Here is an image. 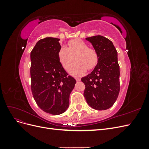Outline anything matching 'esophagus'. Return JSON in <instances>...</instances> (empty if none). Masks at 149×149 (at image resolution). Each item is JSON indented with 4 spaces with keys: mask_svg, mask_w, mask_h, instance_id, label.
<instances>
[{
    "mask_svg": "<svg viewBox=\"0 0 149 149\" xmlns=\"http://www.w3.org/2000/svg\"><path fill=\"white\" fill-rule=\"evenodd\" d=\"M75 79H76V81H79L81 80L80 78H75Z\"/></svg>",
    "mask_w": 149,
    "mask_h": 149,
    "instance_id": "esophagus-1",
    "label": "esophagus"
}]
</instances>
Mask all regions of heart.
<instances>
[{
    "label": "heart",
    "instance_id": "heart-1",
    "mask_svg": "<svg viewBox=\"0 0 149 149\" xmlns=\"http://www.w3.org/2000/svg\"><path fill=\"white\" fill-rule=\"evenodd\" d=\"M77 61L71 66V74L79 76L91 70L98 62V55L94 49L89 48L88 44L79 38H74L68 43V47H61L58 52V56L63 68L68 71L74 60Z\"/></svg>",
    "mask_w": 149,
    "mask_h": 149
}]
</instances>
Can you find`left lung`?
Here are the masks:
<instances>
[{
    "label": "left lung",
    "instance_id": "8db88e82",
    "mask_svg": "<svg viewBox=\"0 0 149 149\" xmlns=\"http://www.w3.org/2000/svg\"><path fill=\"white\" fill-rule=\"evenodd\" d=\"M98 55V62L91 73L81 78L85 84L84 96L96 110L109 109L116 102L120 91L118 52L110 40L101 35L86 38Z\"/></svg>",
    "mask_w": 149,
    "mask_h": 149
}]
</instances>
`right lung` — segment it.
Here are the masks:
<instances>
[{"instance_id": "right-lung-1", "label": "right lung", "mask_w": 149, "mask_h": 149, "mask_svg": "<svg viewBox=\"0 0 149 149\" xmlns=\"http://www.w3.org/2000/svg\"><path fill=\"white\" fill-rule=\"evenodd\" d=\"M60 39L40 40L30 53L31 89L40 109L47 113H63L70 104V95L76 80L68 76L58 59Z\"/></svg>"}]
</instances>
